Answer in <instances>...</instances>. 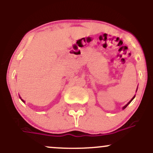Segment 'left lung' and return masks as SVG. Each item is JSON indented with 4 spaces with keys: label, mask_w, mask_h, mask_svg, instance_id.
I'll list each match as a JSON object with an SVG mask.
<instances>
[{
    "label": "left lung",
    "mask_w": 153,
    "mask_h": 153,
    "mask_svg": "<svg viewBox=\"0 0 153 153\" xmlns=\"http://www.w3.org/2000/svg\"><path fill=\"white\" fill-rule=\"evenodd\" d=\"M134 97H135V95H134V97H132V98L131 99V100H130V101H129V102H128V103L126 105H124V106H123V109H125V108H126V107H127V106H128V104H129V103H130V102H131L132 100H134Z\"/></svg>",
    "instance_id": "left-lung-1"
}]
</instances>
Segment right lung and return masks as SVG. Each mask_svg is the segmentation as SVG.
I'll use <instances>...</instances> for the list:
<instances>
[{"label":"right lung","instance_id":"right-lung-1","mask_svg":"<svg viewBox=\"0 0 153 153\" xmlns=\"http://www.w3.org/2000/svg\"><path fill=\"white\" fill-rule=\"evenodd\" d=\"M20 99L22 100V102H25V100H22V99L21 98V97H20Z\"/></svg>","mask_w":153,"mask_h":153}]
</instances>
